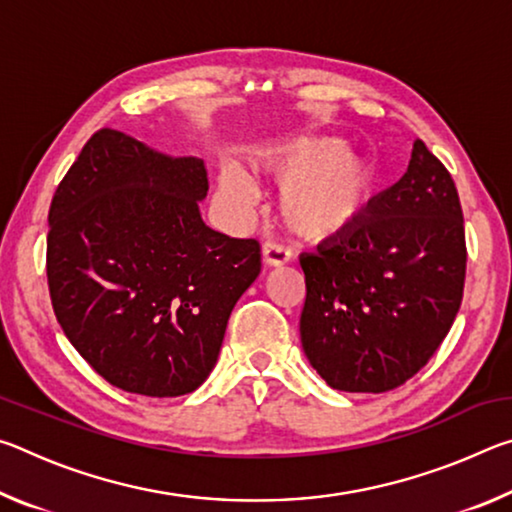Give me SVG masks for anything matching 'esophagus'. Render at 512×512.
<instances>
[{
  "label": "esophagus",
  "mask_w": 512,
  "mask_h": 512,
  "mask_svg": "<svg viewBox=\"0 0 512 512\" xmlns=\"http://www.w3.org/2000/svg\"><path fill=\"white\" fill-rule=\"evenodd\" d=\"M262 259L266 266H284L291 259V253L289 248L275 244V241H266L262 246Z\"/></svg>",
  "instance_id": "1"
}]
</instances>
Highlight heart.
<instances>
[{
	"label": "heart",
	"mask_w": 512,
	"mask_h": 512,
	"mask_svg": "<svg viewBox=\"0 0 512 512\" xmlns=\"http://www.w3.org/2000/svg\"><path fill=\"white\" fill-rule=\"evenodd\" d=\"M255 164L273 183L282 185L277 210L296 237L323 241L341 235L366 210L375 192L372 162L348 151L341 137L302 135L264 146ZM223 201L244 212L255 203L253 180L235 162L219 169Z\"/></svg>",
	"instance_id": "heart-1"
}]
</instances>
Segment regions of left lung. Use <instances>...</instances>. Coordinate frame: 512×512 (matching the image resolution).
<instances>
[{"instance_id":"obj_1","label":"left lung","mask_w":512,"mask_h":512,"mask_svg":"<svg viewBox=\"0 0 512 512\" xmlns=\"http://www.w3.org/2000/svg\"><path fill=\"white\" fill-rule=\"evenodd\" d=\"M465 228L449 171L422 140L348 232L300 255L302 350L329 386L386 393L438 350L463 300Z\"/></svg>"}]
</instances>
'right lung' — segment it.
Instances as JSON below:
<instances>
[{"label":"right lung","mask_w":512,"mask_h":512,"mask_svg":"<svg viewBox=\"0 0 512 512\" xmlns=\"http://www.w3.org/2000/svg\"><path fill=\"white\" fill-rule=\"evenodd\" d=\"M207 189L201 158H171L112 128L90 137L56 189L51 305L76 352L121 391H196L262 268L255 239L205 225Z\"/></svg>","instance_id":"obj_1"}]
</instances>
